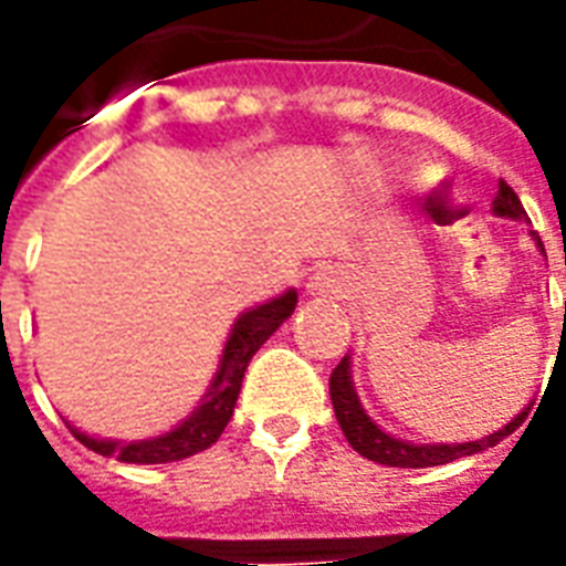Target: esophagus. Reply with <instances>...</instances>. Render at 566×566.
I'll use <instances>...</instances> for the list:
<instances>
[{"instance_id": "34e87169", "label": "esophagus", "mask_w": 566, "mask_h": 566, "mask_svg": "<svg viewBox=\"0 0 566 566\" xmlns=\"http://www.w3.org/2000/svg\"><path fill=\"white\" fill-rule=\"evenodd\" d=\"M345 272L339 266H331V263H324L318 270L308 275L306 284V294L308 296H318V300H339L345 296Z\"/></svg>"}]
</instances>
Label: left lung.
<instances>
[{"mask_svg": "<svg viewBox=\"0 0 566 566\" xmlns=\"http://www.w3.org/2000/svg\"><path fill=\"white\" fill-rule=\"evenodd\" d=\"M494 214L500 218H512V221H527V214L522 209V199L515 197L506 181H500L497 197H494ZM536 245L543 248L539 235L534 233ZM566 324V321H564ZM331 400L333 412H336V421L343 427L345 439L352 442V449L357 454H364L369 461L385 463V467H409V470H418V467H439V463L458 461V458H467V454H475V451H485L491 446H497L500 439H506L512 430H518V424L527 416V409L512 418L510 424L500 427L497 433L491 437L475 439V442H437V446H416V442H406V439H397L391 433H385L373 418L364 412V406L357 400L355 381H352V357L345 355L339 360V367L331 373Z\"/></svg>", "mask_w": 566, "mask_h": 566, "instance_id": "left-lung-1", "label": "left lung"}]
</instances>
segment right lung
Segmentation results:
<instances>
[{
    "label": "right lung",
    "mask_w": 566,
    "mask_h": 566,
    "mask_svg": "<svg viewBox=\"0 0 566 566\" xmlns=\"http://www.w3.org/2000/svg\"><path fill=\"white\" fill-rule=\"evenodd\" d=\"M294 308L296 291H284L282 296H275L270 303L242 312L235 318L230 336H227L221 367L214 373V379H211L202 403L181 424L172 427L169 433L154 439H139V442L96 439L81 433L75 427H72V433L87 449L96 451V454L117 458V461L124 463H172L185 461V458L197 454V451H206L211 442H218L227 421L233 418L235 400H239V391H242V379H245V369L251 364L254 352L270 339L272 333L282 327L284 321L291 318Z\"/></svg>",
    "instance_id": "1"
}]
</instances>
